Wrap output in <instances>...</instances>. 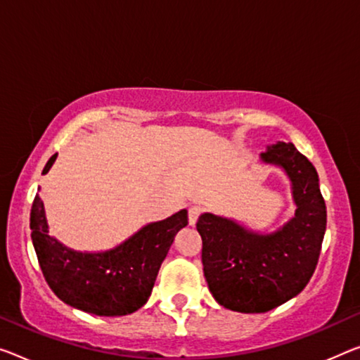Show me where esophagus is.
I'll return each instance as SVG.
<instances>
[{"instance_id":"34e87169","label":"esophagus","mask_w":360,"mask_h":360,"mask_svg":"<svg viewBox=\"0 0 360 360\" xmlns=\"http://www.w3.org/2000/svg\"><path fill=\"white\" fill-rule=\"evenodd\" d=\"M199 212H201V207L199 206H190V209H188V224H190L191 226L196 225Z\"/></svg>"}]
</instances>
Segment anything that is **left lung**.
<instances>
[{"label": "left lung", "instance_id": "obj_1", "mask_svg": "<svg viewBox=\"0 0 360 360\" xmlns=\"http://www.w3.org/2000/svg\"><path fill=\"white\" fill-rule=\"evenodd\" d=\"M259 161L288 179L295 214L270 231L212 212L196 224L209 291L220 306L241 314L272 311L300 295L317 267L327 229L317 170L292 143L269 145Z\"/></svg>", "mask_w": 360, "mask_h": 360}]
</instances>
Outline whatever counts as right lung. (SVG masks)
Returning a JSON list of instances; mask_svg holds the SVG:
<instances>
[{"label": "right lung", "instance_id": "add662e5", "mask_svg": "<svg viewBox=\"0 0 360 360\" xmlns=\"http://www.w3.org/2000/svg\"><path fill=\"white\" fill-rule=\"evenodd\" d=\"M58 154L49 158L48 174ZM40 190V186H38ZM188 225V211L149 222L106 251H75L49 235L45 204L35 196L32 243L46 283L60 301L103 317L129 315L145 306L175 235Z\"/></svg>", "mask_w": 360, "mask_h": 360}]
</instances>
